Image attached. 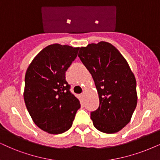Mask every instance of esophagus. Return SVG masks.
Here are the masks:
<instances>
[{"mask_svg": "<svg viewBox=\"0 0 160 160\" xmlns=\"http://www.w3.org/2000/svg\"><path fill=\"white\" fill-rule=\"evenodd\" d=\"M85 94H86V92H83L82 94V96H85Z\"/></svg>", "mask_w": 160, "mask_h": 160, "instance_id": "1", "label": "esophagus"}]
</instances>
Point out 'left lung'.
I'll list each match as a JSON object with an SVG mask.
<instances>
[{
	"label": "left lung",
	"mask_w": 160,
	"mask_h": 160,
	"mask_svg": "<svg viewBox=\"0 0 160 160\" xmlns=\"http://www.w3.org/2000/svg\"><path fill=\"white\" fill-rule=\"evenodd\" d=\"M78 57L94 80L100 105L91 112L98 130L106 134L120 131L130 122L137 103V82L128 62L107 42L80 48Z\"/></svg>",
	"instance_id": "1"
}]
</instances>
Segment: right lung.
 Returning a JSON list of instances; mask_svg holds the SVG:
<instances>
[{
  "label": "right lung",
  "mask_w": 160,
  "mask_h": 160,
  "mask_svg": "<svg viewBox=\"0 0 160 160\" xmlns=\"http://www.w3.org/2000/svg\"><path fill=\"white\" fill-rule=\"evenodd\" d=\"M79 48L55 43L44 48L26 70L23 98L34 122L52 134L72 125L80 101L70 92L66 72L76 59Z\"/></svg>",
  "instance_id": "right-lung-1"
}]
</instances>
